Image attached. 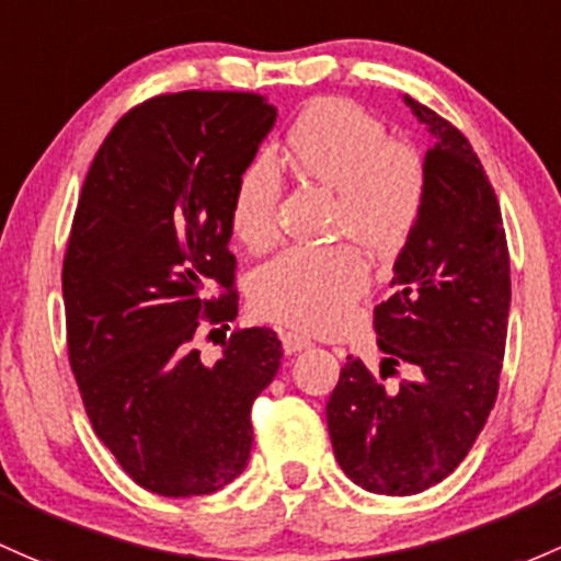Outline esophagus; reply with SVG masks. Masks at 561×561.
Here are the masks:
<instances>
[{"label": "esophagus", "mask_w": 561, "mask_h": 561, "mask_svg": "<svg viewBox=\"0 0 561 561\" xmlns=\"http://www.w3.org/2000/svg\"><path fill=\"white\" fill-rule=\"evenodd\" d=\"M279 339H282V350H285L287 355H296V352L309 350V346H311V339L293 333V330H285V333H279Z\"/></svg>", "instance_id": "esophagus-1"}]
</instances>
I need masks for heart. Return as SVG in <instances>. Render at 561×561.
Listing matches in <instances>:
<instances>
[{"instance_id":"obj_1","label":"heart","mask_w":561,"mask_h":561,"mask_svg":"<svg viewBox=\"0 0 561 561\" xmlns=\"http://www.w3.org/2000/svg\"><path fill=\"white\" fill-rule=\"evenodd\" d=\"M293 169L335 193V236H352L376 257H394L416 231L424 206V169L414 150L344 99H320L296 117L285 139ZM282 180L271 158L241 169L231 198V228L241 244L265 247L276 231ZM370 274L350 244L279 252L250 279L257 314L298 330H333L368 290Z\"/></svg>"}]
</instances>
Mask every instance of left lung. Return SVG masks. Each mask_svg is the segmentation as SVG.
Wrapping results in <instances>:
<instances>
[{
  "mask_svg": "<svg viewBox=\"0 0 561 561\" xmlns=\"http://www.w3.org/2000/svg\"><path fill=\"white\" fill-rule=\"evenodd\" d=\"M403 102L433 145L422 163V217L374 328L381 368L403 359L416 376L385 389L346 357L325 409L341 470L389 497L435 486L468 457L497 398L511 311L503 217L479 156L444 117Z\"/></svg>",
  "mask_w": 561,
  "mask_h": 561,
  "instance_id": "left-lung-1",
  "label": "left lung"
}]
</instances>
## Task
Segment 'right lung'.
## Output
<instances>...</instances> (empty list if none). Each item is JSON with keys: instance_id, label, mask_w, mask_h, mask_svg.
<instances>
[{"instance_id": "right-lung-1", "label": "right lung", "mask_w": 561, "mask_h": 561, "mask_svg": "<svg viewBox=\"0 0 561 561\" xmlns=\"http://www.w3.org/2000/svg\"><path fill=\"white\" fill-rule=\"evenodd\" d=\"M274 123L255 93L156 96L117 121L82 185L64 257L69 363L99 440L163 497L247 468L250 409L279 370L268 328L236 330L217 363L196 350L202 317H236V293H211L233 285V187Z\"/></svg>"}]
</instances>
